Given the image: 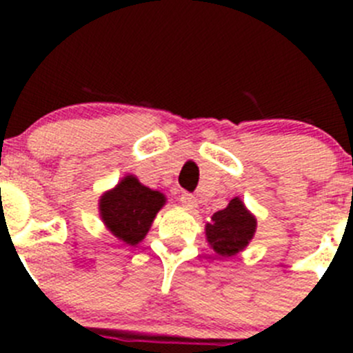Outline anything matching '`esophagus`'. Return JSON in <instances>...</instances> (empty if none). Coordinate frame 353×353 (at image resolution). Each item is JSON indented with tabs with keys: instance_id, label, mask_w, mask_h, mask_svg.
<instances>
[{
	"instance_id": "34e87169",
	"label": "esophagus",
	"mask_w": 353,
	"mask_h": 353,
	"mask_svg": "<svg viewBox=\"0 0 353 353\" xmlns=\"http://www.w3.org/2000/svg\"><path fill=\"white\" fill-rule=\"evenodd\" d=\"M179 201L183 203V206H186L188 210H193V208H196V205H198L196 198H194L193 194H191V193H186V191H184V193L181 194Z\"/></svg>"
}]
</instances>
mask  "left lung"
Listing matches in <instances>:
<instances>
[{"label":"left lung","mask_w":353,"mask_h":353,"mask_svg":"<svg viewBox=\"0 0 353 353\" xmlns=\"http://www.w3.org/2000/svg\"><path fill=\"white\" fill-rule=\"evenodd\" d=\"M256 232V219L245 210L239 198L230 199L227 208L213 213L206 223V239L215 254L234 256L243 251Z\"/></svg>","instance_id":"1"}]
</instances>
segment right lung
<instances>
[{
	"label": "right lung",
	"instance_id": "obj_1",
	"mask_svg": "<svg viewBox=\"0 0 353 353\" xmlns=\"http://www.w3.org/2000/svg\"><path fill=\"white\" fill-rule=\"evenodd\" d=\"M165 196L128 176L101 199V215L110 232L126 244H138L150 229Z\"/></svg>",
	"mask_w": 353,
	"mask_h": 353
}]
</instances>
